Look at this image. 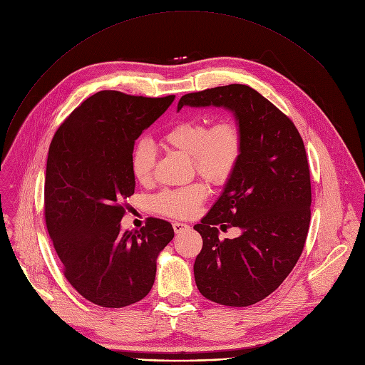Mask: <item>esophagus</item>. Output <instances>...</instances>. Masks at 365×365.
<instances>
[{
    "label": "esophagus",
    "instance_id": "1",
    "mask_svg": "<svg viewBox=\"0 0 365 365\" xmlns=\"http://www.w3.org/2000/svg\"><path fill=\"white\" fill-rule=\"evenodd\" d=\"M173 228H174L175 234H180V232H182L185 230H190V227L187 225V223H182V222H174L173 223Z\"/></svg>",
    "mask_w": 365,
    "mask_h": 365
}]
</instances>
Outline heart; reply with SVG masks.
I'll return each instance as SVG.
<instances>
[{
  "instance_id": "1",
  "label": "heart",
  "mask_w": 365,
  "mask_h": 365,
  "mask_svg": "<svg viewBox=\"0 0 365 365\" xmlns=\"http://www.w3.org/2000/svg\"><path fill=\"white\" fill-rule=\"evenodd\" d=\"M162 143L190 156L192 171L213 185L227 184L237 170L242 153V131L231 117H220L210 125L203 118H188L175 123L162 134ZM131 173L140 184L153 180L156 152L148 140H140L131 152ZM205 182H192L180 188L163 190L152 199L155 212L190 219L197 215L207 199Z\"/></svg>"
}]
</instances>
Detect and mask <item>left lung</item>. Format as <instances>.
<instances>
[{
	"label": "left lung",
	"mask_w": 365,
	"mask_h": 365,
	"mask_svg": "<svg viewBox=\"0 0 365 365\" xmlns=\"http://www.w3.org/2000/svg\"><path fill=\"white\" fill-rule=\"evenodd\" d=\"M225 106L242 131L237 170L210 212L194 225L203 247L194 279L207 299L253 305L270 295L297 264L312 217V181L302 138L294 123L257 91L228 85L184 95L182 106ZM240 227L234 240L217 227Z\"/></svg>",
	"instance_id": "8db88e82"
}]
</instances>
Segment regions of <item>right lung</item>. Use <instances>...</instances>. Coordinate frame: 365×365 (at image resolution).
<instances>
[{"label": "right lung", "instance_id": "add662e5", "mask_svg": "<svg viewBox=\"0 0 365 365\" xmlns=\"http://www.w3.org/2000/svg\"><path fill=\"white\" fill-rule=\"evenodd\" d=\"M102 91L81 102L49 145L43 212L70 285L88 301L123 308L153 287L156 259L174 238L170 222L149 217L138 231L120 228L134 194V142L174 101Z\"/></svg>", "mask_w": 365, "mask_h": 365}]
</instances>
